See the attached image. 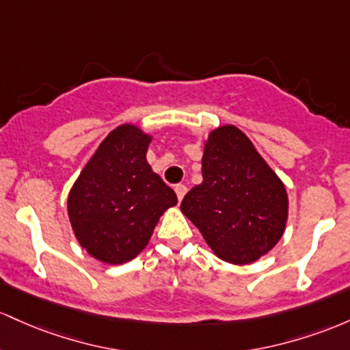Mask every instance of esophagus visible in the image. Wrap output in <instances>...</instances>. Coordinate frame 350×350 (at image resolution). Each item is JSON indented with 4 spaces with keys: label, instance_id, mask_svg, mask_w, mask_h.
Returning <instances> with one entry per match:
<instances>
[{
    "label": "esophagus",
    "instance_id": "obj_1",
    "mask_svg": "<svg viewBox=\"0 0 350 350\" xmlns=\"http://www.w3.org/2000/svg\"><path fill=\"white\" fill-rule=\"evenodd\" d=\"M175 193H176V198H178V202H182L183 196H185V193H187V187L180 183V185L175 187Z\"/></svg>",
    "mask_w": 350,
    "mask_h": 350
}]
</instances>
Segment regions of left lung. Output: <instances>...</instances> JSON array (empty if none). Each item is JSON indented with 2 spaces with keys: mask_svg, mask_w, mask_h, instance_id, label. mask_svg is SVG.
I'll return each mask as SVG.
<instances>
[{
  "mask_svg": "<svg viewBox=\"0 0 350 350\" xmlns=\"http://www.w3.org/2000/svg\"><path fill=\"white\" fill-rule=\"evenodd\" d=\"M202 175L180 208L219 260L243 266L273 250L288 221V193L248 137L234 125L211 131Z\"/></svg>",
  "mask_w": 350,
  "mask_h": 350,
  "instance_id": "8db88e82",
  "label": "left lung"
}]
</instances>
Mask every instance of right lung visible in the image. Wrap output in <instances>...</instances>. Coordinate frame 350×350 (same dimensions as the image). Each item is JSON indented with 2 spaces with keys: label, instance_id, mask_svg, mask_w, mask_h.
<instances>
[{
  "label": "right lung",
  "instance_id": "right-lung-1",
  "mask_svg": "<svg viewBox=\"0 0 350 350\" xmlns=\"http://www.w3.org/2000/svg\"><path fill=\"white\" fill-rule=\"evenodd\" d=\"M152 135L133 124L109 133L82 168L68 196L79 245L107 265L133 260L150 241L176 195L147 162Z\"/></svg>",
  "mask_w": 350,
  "mask_h": 350
}]
</instances>
